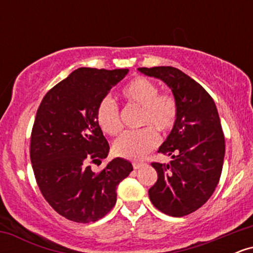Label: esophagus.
Returning <instances> with one entry per match:
<instances>
[{
	"instance_id": "34e87169",
	"label": "esophagus",
	"mask_w": 253,
	"mask_h": 253,
	"mask_svg": "<svg viewBox=\"0 0 253 253\" xmlns=\"http://www.w3.org/2000/svg\"><path fill=\"white\" fill-rule=\"evenodd\" d=\"M141 167H144V163H139V162H134V163H133V168H134L135 170L140 169Z\"/></svg>"
}]
</instances>
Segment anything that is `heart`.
Instances as JSON below:
<instances>
[{"mask_svg":"<svg viewBox=\"0 0 253 253\" xmlns=\"http://www.w3.org/2000/svg\"><path fill=\"white\" fill-rule=\"evenodd\" d=\"M158 85L146 77H136L127 84L121 94L130 104L141 108L139 125L146 126L139 130L124 133L117 139L113 151L118 157L139 161L158 145L159 133H167L175 127L179 114L177 98L170 92H158ZM96 121L108 135H118L123 129L118 103L104 96L96 107Z\"/></svg>","mask_w":253,"mask_h":253,"instance_id":"obj_1","label":"heart"}]
</instances>
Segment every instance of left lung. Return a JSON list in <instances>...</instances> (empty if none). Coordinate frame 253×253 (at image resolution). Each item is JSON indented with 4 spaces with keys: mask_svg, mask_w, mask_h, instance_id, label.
Here are the masks:
<instances>
[{
    "mask_svg": "<svg viewBox=\"0 0 253 253\" xmlns=\"http://www.w3.org/2000/svg\"><path fill=\"white\" fill-rule=\"evenodd\" d=\"M167 83L179 104L177 123L159 152L169 164L153 162L158 173L149 189L153 206L170 216H184L202 207L215 190L225 157V136L213 98L201 84L172 66L139 68Z\"/></svg>",
    "mask_w": 253,
    "mask_h": 253,
    "instance_id": "obj_1",
    "label": "left lung"
}]
</instances>
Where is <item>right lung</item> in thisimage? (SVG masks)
I'll use <instances>...</instances> for the list:
<instances>
[{
    "instance_id": "right-lung-1",
    "label": "right lung",
    "mask_w": 253,
    "mask_h": 253,
    "mask_svg": "<svg viewBox=\"0 0 253 253\" xmlns=\"http://www.w3.org/2000/svg\"><path fill=\"white\" fill-rule=\"evenodd\" d=\"M127 72L77 69L48 90L37 110L30 147L37 184L48 205L71 221L95 222L109 213L118 184L133 170L123 158L91 170L109 152L96 121L97 103Z\"/></svg>"
}]
</instances>
